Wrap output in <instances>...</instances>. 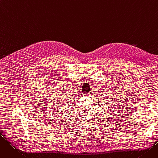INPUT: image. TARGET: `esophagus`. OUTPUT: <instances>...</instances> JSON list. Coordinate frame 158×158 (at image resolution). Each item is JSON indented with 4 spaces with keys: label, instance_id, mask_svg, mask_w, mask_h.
Listing matches in <instances>:
<instances>
[{
    "label": "esophagus",
    "instance_id": "esophagus-1",
    "mask_svg": "<svg viewBox=\"0 0 158 158\" xmlns=\"http://www.w3.org/2000/svg\"><path fill=\"white\" fill-rule=\"evenodd\" d=\"M92 95V92H89L88 94H85V96H87V97H89Z\"/></svg>",
    "mask_w": 158,
    "mask_h": 158
}]
</instances>
